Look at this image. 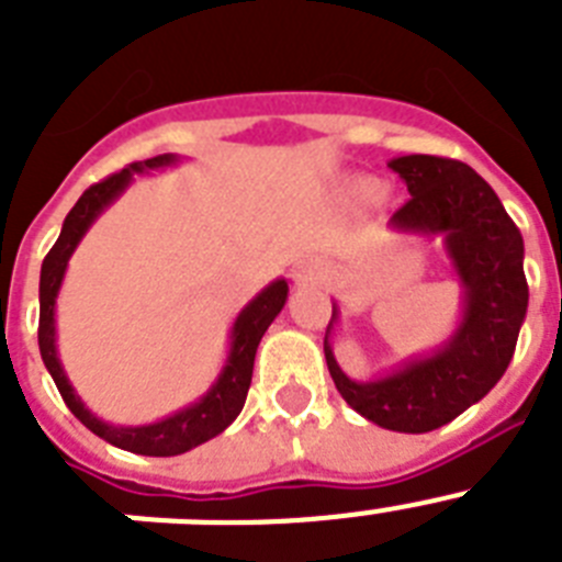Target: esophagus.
Listing matches in <instances>:
<instances>
[{"instance_id": "34e87169", "label": "esophagus", "mask_w": 562, "mask_h": 562, "mask_svg": "<svg viewBox=\"0 0 562 562\" xmlns=\"http://www.w3.org/2000/svg\"><path fill=\"white\" fill-rule=\"evenodd\" d=\"M292 278H295L297 284H306V281H312L315 278V267H312V261H297L295 267H292Z\"/></svg>"}]
</instances>
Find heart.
I'll use <instances>...</instances> for the list:
<instances>
[{
    "label": "heart",
    "instance_id": "1",
    "mask_svg": "<svg viewBox=\"0 0 562 562\" xmlns=\"http://www.w3.org/2000/svg\"><path fill=\"white\" fill-rule=\"evenodd\" d=\"M337 202L349 207H362L369 205V202L389 200V193L382 191V182L376 177H369V173H357V177H349V180H342L335 191Z\"/></svg>",
    "mask_w": 562,
    "mask_h": 562
}]
</instances>
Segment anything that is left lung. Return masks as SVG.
Masks as SVG:
<instances>
[{
	"label": "left lung",
	"mask_w": 562,
	"mask_h": 562,
	"mask_svg": "<svg viewBox=\"0 0 562 562\" xmlns=\"http://www.w3.org/2000/svg\"><path fill=\"white\" fill-rule=\"evenodd\" d=\"M389 166L411 191L391 227L445 238L464 286V315L439 351L402 362L380 380L357 382L342 374L329 346L337 321L331 306L324 355L337 391L357 414L385 430L428 434L484 400L513 360L529 306L524 238L493 188L464 162L408 154Z\"/></svg>",
	"instance_id": "left-lung-1"
}]
</instances>
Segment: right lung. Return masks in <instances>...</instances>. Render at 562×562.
I'll return each mask as SVG.
<instances>
[{
    "label": "right lung",
    "instance_id": "right-lung-1",
    "mask_svg": "<svg viewBox=\"0 0 562 562\" xmlns=\"http://www.w3.org/2000/svg\"><path fill=\"white\" fill-rule=\"evenodd\" d=\"M173 162H177V154H160V157H151V160L132 162L123 171L112 173V177L95 182V186H89L81 193V200L76 202V207L67 213L61 236L53 245V250L44 256L42 281H38V349H42L44 366H47L49 376L56 382V389L61 391L67 408L92 434L101 436L103 441L140 456L188 453V450L202 445V441L220 436L241 414L247 391H250L252 360H256L258 342L265 337L267 326L276 321L278 312L284 310L286 292H290L284 278H278V281H272L270 286L258 292L245 310L238 312L231 331V355H227L225 369H222L220 380L213 382L211 391L200 402H193L188 408L177 411V414L166 416L160 422H154V425H140V428H114V425H106V422H101L95 414H89L83 408V402L78 400V394L69 385L67 374H64L61 360H58L56 351V297L58 290H61L64 272H67V261L76 252L78 241L89 231V225L101 216L103 207L112 205L126 191L134 173L166 168L173 166Z\"/></svg>",
    "mask_w": 562,
    "mask_h": 562
}]
</instances>
